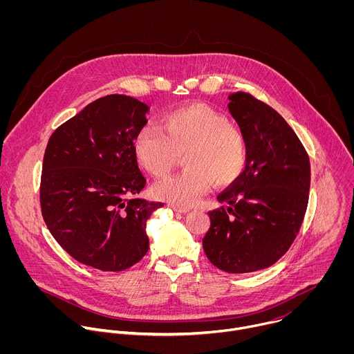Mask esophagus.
<instances>
[{"instance_id":"esophagus-1","label":"esophagus","mask_w":354,"mask_h":354,"mask_svg":"<svg viewBox=\"0 0 354 354\" xmlns=\"http://www.w3.org/2000/svg\"><path fill=\"white\" fill-rule=\"evenodd\" d=\"M171 209H172L174 212H176V213H187V212H189V209H186V207H179V206H175V205H171Z\"/></svg>"}]
</instances>
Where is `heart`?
<instances>
[{"instance_id": "heart-1", "label": "heart", "mask_w": 354, "mask_h": 354, "mask_svg": "<svg viewBox=\"0 0 354 354\" xmlns=\"http://www.w3.org/2000/svg\"><path fill=\"white\" fill-rule=\"evenodd\" d=\"M162 131L142 129L134 141L140 165L157 178L167 175L183 153L180 174L154 186L157 197L179 207L196 205L216 182L228 185L245 168L246 145L241 131L214 109L192 104L167 113Z\"/></svg>"}]
</instances>
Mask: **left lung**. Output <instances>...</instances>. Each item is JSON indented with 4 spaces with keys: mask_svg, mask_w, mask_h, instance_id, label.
I'll return each mask as SVG.
<instances>
[{
    "mask_svg": "<svg viewBox=\"0 0 354 354\" xmlns=\"http://www.w3.org/2000/svg\"><path fill=\"white\" fill-rule=\"evenodd\" d=\"M228 109L246 145L242 174L218 194L203 238L209 261L227 273L276 263L304 220L311 183L307 151L288 123L246 92L228 96Z\"/></svg>",
    "mask_w": 354,
    "mask_h": 354,
    "instance_id": "left-lung-1",
    "label": "left lung"
}]
</instances>
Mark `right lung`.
Instances as JSON below:
<instances>
[{
	"instance_id": "add662e5",
	"label": "right lung",
	"mask_w": 354,
	"mask_h": 354,
	"mask_svg": "<svg viewBox=\"0 0 354 354\" xmlns=\"http://www.w3.org/2000/svg\"><path fill=\"white\" fill-rule=\"evenodd\" d=\"M148 106L126 95L86 105L50 136L40 178L43 220L75 261L122 272L142 259L147 220L161 201L137 197L145 186L134 141Z\"/></svg>"
}]
</instances>
